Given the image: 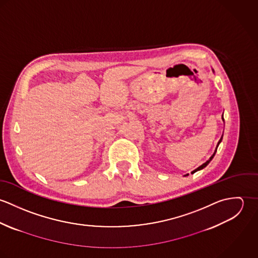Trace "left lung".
<instances>
[{
    "label": "left lung",
    "instance_id": "left-lung-1",
    "mask_svg": "<svg viewBox=\"0 0 258 258\" xmlns=\"http://www.w3.org/2000/svg\"><path fill=\"white\" fill-rule=\"evenodd\" d=\"M214 72V71H213ZM221 119H222V121L224 122V119H223V114H222V117H221ZM222 136H223V134H222ZM222 136H221V139H220V141L218 142V145H217V147H216V150H215V152H214V154L211 156V158L206 162V163H204L203 165H201L199 168H197L196 170H194L192 172H191V174H194V173H196V172H198V171H200V170H202V169H204V168H206L208 165H209V163L213 160V158L215 157V155H216V153H217V150H218V147H219V145L221 144V140H222ZM184 176H188V174H186V175H184Z\"/></svg>",
    "mask_w": 258,
    "mask_h": 258
}]
</instances>
